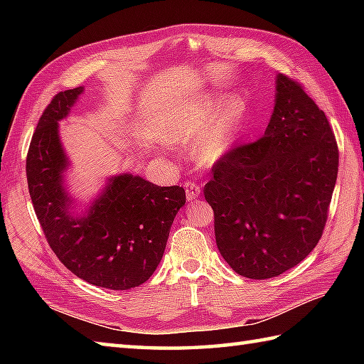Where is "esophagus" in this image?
I'll use <instances>...</instances> for the list:
<instances>
[{
	"label": "esophagus",
	"instance_id": "obj_1",
	"mask_svg": "<svg viewBox=\"0 0 364 364\" xmlns=\"http://www.w3.org/2000/svg\"><path fill=\"white\" fill-rule=\"evenodd\" d=\"M184 188H186V198L188 200H196L200 196V192H202V189H200L198 184L192 183V181H186Z\"/></svg>",
	"mask_w": 364,
	"mask_h": 364
}]
</instances>
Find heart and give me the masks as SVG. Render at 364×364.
<instances>
[{"instance_id": "1", "label": "heart", "mask_w": 364, "mask_h": 364, "mask_svg": "<svg viewBox=\"0 0 364 364\" xmlns=\"http://www.w3.org/2000/svg\"><path fill=\"white\" fill-rule=\"evenodd\" d=\"M242 111L244 106L241 100L237 98H230L223 105L219 114L215 115L210 127L205 129V133L198 137L196 144V156L198 161H202L203 164H213L230 150L231 142L236 136L239 120L242 117ZM202 125L203 119L192 122L189 125L176 123L170 131V139L175 142H189Z\"/></svg>"}]
</instances>
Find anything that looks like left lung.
<instances>
[{"mask_svg": "<svg viewBox=\"0 0 364 364\" xmlns=\"http://www.w3.org/2000/svg\"><path fill=\"white\" fill-rule=\"evenodd\" d=\"M338 164L326 114L300 82L278 75L264 136L231 146L203 189L218 249L236 274L264 280L310 255L326 228Z\"/></svg>", "mask_w": 364, "mask_h": 364, "instance_id": "1", "label": "left lung"}]
</instances>
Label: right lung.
<instances>
[{
	"label": "right lung",
	"mask_w": 364,
	"mask_h": 364,
	"mask_svg": "<svg viewBox=\"0 0 364 364\" xmlns=\"http://www.w3.org/2000/svg\"><path fill=\"white\" fill-rule=\"evenodd\" d=\"M81 92L82 87L59 92L38 119L26 156L29 196L46 241L70 272L100 288L131 289L156 270L175 215L186 203V192L120 175L111 178L87 218L70 215V198L63 188L67 159L58 122Z\"/></svg>",
	"instance_id": "1"
}]
</instances>
